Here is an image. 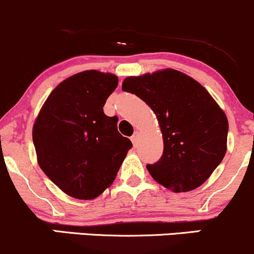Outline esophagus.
Listing matches in <instances>:
<instances>
[{"mask_svg":"<svg viewBox=\"0 0 254 254\" xmlns=\"http://www.w3.org/2000/svg\"><path fill=\"white\" fill-rule=\"evenodd\" d=\"M138 136H140V133H138V131L133 132V135L131 136V141H132L133 146H136V144H137V141H138Z\"/></svg>","mask_w":254,"mask_h":254,"instance_id":"1","label":"esophagus"}]
</instances>
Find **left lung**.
Returning <instances> with one entry per match:
<instances>
[{
    "instance_id": "8db88e82",
    "label": "left lung",
    "mask_w": 254,
    "mask_h": 254,
    "mask_svg": "<svg viewBox=\"0 0 254 254\" xmlns=\"http://www.w3.org/2000/svg\"><path fill=\"white\" fill-rule=\"evenodd\" d=\"M122 89L135 94L157 116L164 152L147 170L172 191H189L211 176L227 152L228 119L200 83L172 68L127 77Z\"/></svg>"
}]
</instances>
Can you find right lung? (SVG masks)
Wrapping results in <instances>:
<instances>
[{"instance_id":"obj_1","label":"right lung","mask_w":254,"mask_h":254,"mask_svg":"<svg viewBox=\"0 0 254 254\" xmlns=\"http://www.w3.org/2000/svg\"><path fill=\"white\" fill-rule=\"evenodd\" d=\"M117 85L112 73L79 72L50 93L33 124L40 168L69 196H99L112 185L132 147L117 129L118 118L104 113Z\"/></svg>"}]
</instances>
